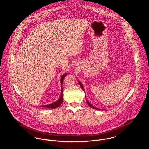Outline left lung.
<instances>
[{"mask_svg": "<svg viewBox=\"0 0 149 149\" xmlns=\"http://www.w3.org/2000/svg\"><path fill=\"white\" fill-rule=\"evenodd\" d=\"M78 83H79V84H80V85L81 86V88H82V89L83 90V91H84V88H83V85H82V84L81 83V82L80 81H78ZM85 98H86V96H85ZM86 103H87V104L89 106L91 107H92V108H94V109H97V110H102L101 109H98V108H96V107H95L94 106H92L86 99Z\"/></svg>", "mask_w": 149, "mask_h": 149, "instance_id": "8db88e82", "label": "left lung"}]
</instances>
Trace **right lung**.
Masks as SVG:
<instances>
[{
	"label": "right lung",
	"mask_w": 149,
	"mask_h": 149,
	"mask_svg": "<svg viewBox=\"0 0 149 149\" xmlns=\"http://www.w3.org/2000/svg\"><path fill=\"white\" fill-rule=\"evenodd\" d=\"M66 76V74H64V75L61 77L60 81H61V95L60 97L59 98V99H58L57 101L55 102H54L51 104H47V105H45V106H42L41 107H46V108H56L57 107L60 106L63 102V86H62V84H63V82L64 80V78Z\"/></svg>",
	"instance_id": "add662e5"
}]
</instances>
